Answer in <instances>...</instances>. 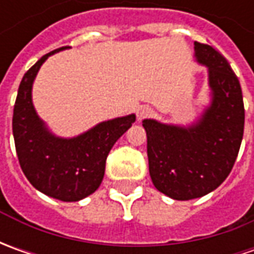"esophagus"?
<instances>
[{"label":"esophagus","mask_w":254,"mask_h":254,"mask_svg":"<svg viewBox=\"0 0 254 254\" xmlns=\"http://www.w3.org/2000/svg\"><path fill=\"white\" fill-rule=\"evenodd\" d=\"M150 116H152V110L150 107H147V106H142V107H140V109L137 110V119H138V120L147 119V117H150Z\"/></svg>","instance_id":"obj_1"}]
</instances>
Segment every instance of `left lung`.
Returning <instances> with one entry per match:
<instances>
[{"mask_svg":"<svg viewBox=\"0 0 254 254\" xmlns=\"http://www.w3.org/2000/svg\"><path fill=\"white\" fill-rule=\"evenodd\" d=\"M193 45L196 61L208 67L210 106L190 127L142 122L152 184L177 200L200 198L228 178L245 128L238 76L216 49L199 42Z\"/></svg>","mask_w":254,"mask_h":254,"instance_id":"left-lung-1","label":"left lung"}]
</instances>
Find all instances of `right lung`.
Returning <instances> with one entry per match:
<instances>
[{
  "mask_svg": "<svg viewBox=\"0 0 254 254\" xmlns=\"http://www.w3.org/2000/svg\"><path fill=\"white\" fill-rule=\"evenodd\" d=\"M66 46L44 55L24 74L12 116V132L19 165L25 177L42 193L64 202L89 196L102 184L107 155L135 116L117 117L94 126L73 138L49 131L32 104V83L45 61Z\"/></svg>",
  "mask_w": 254,
  "mask_h": 254,
  "instance_id": "obj_1",
  "label": "right lung"
}]
</instances>
